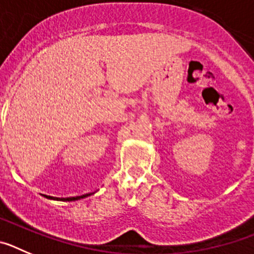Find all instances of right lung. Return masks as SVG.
<instances>
[{"label":"right lung","instance_id":"add662e5","mask_svg":"<svg viewBox=\"0 0 254 254\" xmlns=\"http://www.w3.org/2000/svg\"><path fill=\"white\" fill-rule=\"evenodd\" d=\"M93 193H86V194H82V196H76V197H67V198H58V197H52V196H46L47 198H51V199H61V201H76V199H81L85 198V197L90 196Z\"/></svg>","mask_w":254,"mask_h":254}]
</instances>
